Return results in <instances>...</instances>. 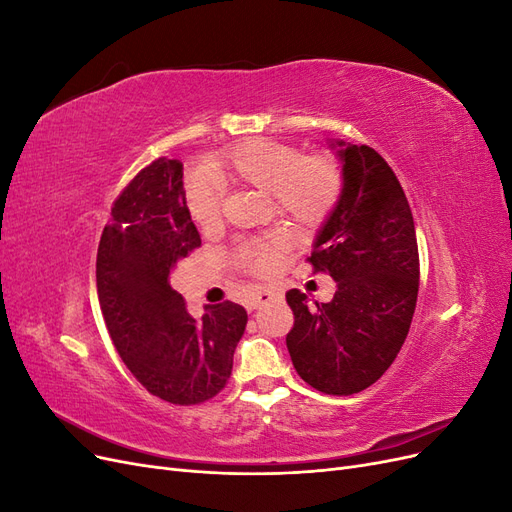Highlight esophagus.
I'll return each instance as SVG.
<instances>
[{"label": "esophagus", "mask_w": 512, "mask_h": 512, "mask_svg": "<svg viewBox=\"0 0 512 512\" xmlns=\"http://www.w3.org/2000/svg\"><path fill=\"white\" fill-rule=\"evenodd\" d=\"M275 299H280V292L273 290V288H260V290H256V294H254V299H252V303H250V309H258V307L267 305V303H271V301H275Z\"/></svg>", "instance_id": "obj_1"}]
</instances>
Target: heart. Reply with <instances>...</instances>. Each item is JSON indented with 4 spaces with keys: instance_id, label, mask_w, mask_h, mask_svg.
I'll list each match as a JSON object with an SVG mask.
<instances>
[{
    "instance_id": "1",
    "label": "heart",
    "mask_w": 512,
    "mask_h": 512,
    "mask_svg": "<svg viewBox=\"0 0 512 512\" xmlns=\"http://www.w3.org/2000/svg\"><path fill=\"white\" fill-rule=\"evenodd\" d=\"M220 179L252 185L269 192L284 218L299 226H318L329 218L342 194V170L329 156H303L297 147L252 138L237 145L211 164ZM185 203L200 228H213L222 220V188L218 179L196 170L185 179ZM286 237L243 239L235 247L237 265L267 275L277 267Z\"/></svg>"
}]
</instances>
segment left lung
<instances>
[{"mask_svg": "<svg viewBox=\"0 0 512 512\" xmlns=\"http://www.w3.org/2000/svg\"><path fill=\"white\" fill-rule=\"evenodd\" d=\"M342 194L307 260L337 282L329 303L286 292V346L297 374L327 395L361 393L406 342L418 294V245L408 198L378 151L333 141Z\"/></svg>", "mask_w": 512, "mask_h": 512, "instance_id": "obj_1", "label": "left lung"}]
</instances>
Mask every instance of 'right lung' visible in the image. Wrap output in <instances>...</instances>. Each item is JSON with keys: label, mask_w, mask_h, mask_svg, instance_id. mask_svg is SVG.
Listing matches in <instances>:
<instances>
[{"label": "right lung", "mask_w": 512, "mask_h": 512, "mask_svg": "<svg viewBox=\"0 0 512 512\" xmlns=\"http://www.w3.org/2000/svg\"><path fill=\"white\" fill-rule=\"evenodd\" d=\"M196 247L183 164L160 158L117 196L96 260L100 309L119 356L151 395L175 406L203 404L224 389L247 324L232 301L194 318L170 288V271Z\"/></svg>", "instance_id": "right-lung-1"}]
</instances>
